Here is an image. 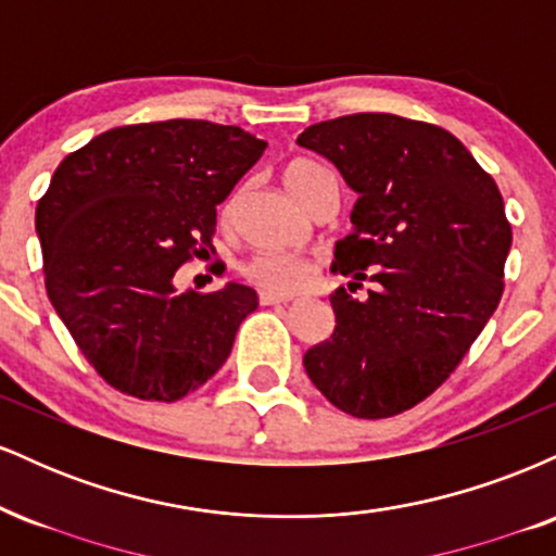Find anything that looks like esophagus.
Wrapping results in <instances>:
<instances>
[{
    "mask_svg": "<svg viewBox=\"0 0 556 556\" xmlns=\"http://www.w3.org/2000/svg\"><path fill=\"white\" fill-rule=\"evenodd\" d=\"M258 303L261 305H290L292 300L285 298V295H277V292H261Z\"/></svg>",
    "mask_w": 556,
    "mask_h": 556,
    "instance_id": "1",
    "label": "esophagus"
}]
</instances>
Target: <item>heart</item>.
Listing matches in <instances>:
<instances>
[{"instance_id": "1", "label": "heart", "mask_w": 556, "mask_h": 556, "mask_svg": "<svg viewBox=\"0 0 556 556\" xmlns=\"http://www.w3.org/2000/svg\"><path fill=\"white\" fill-rule=\"evenodd\" d=\"M327 175V169L318 167L311 159H292L282 172V180L292 195L298 198L300 203L305 201L308 190L314 188L318 177ZM235 201L238 198H229L225 206V216L232 214ZM314 277V269L311 264L300 261L295 256H256L248 261L245 266V279L256 287H264L266 292H277V295H292V292L303 290L305 285Z\"/></svg>"}]
</instances>
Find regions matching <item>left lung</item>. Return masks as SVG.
Masks as SVG:
<instances>
[{
  "label": "left lung",
  "instance_id": "obj_1",
  "mask_svg": "<svg viewBox=\"0 0 556 556\" xmlns=\"http://www.w3.org/2000/svg\"><path fill=\"white\" fill-rule=\"evenodd\" d=\"M358 193L331 271L371 281L366 301L331 295L337 329L305 371L355 418L410 410L450 379L504 292L513 227L494 177L444 127L358 112L305 127Z\"/></svg>",
  "mask_w": 556,
  "mask_h": 556
}]
</instances>
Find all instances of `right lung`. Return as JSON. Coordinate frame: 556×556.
I'll use <instances>...</instances> for the list:
<instances>
[{"mask_svg": "<svg viewBox=\"0 0 556 556\" xmlns=\"http://www.w3.org/2000/svg\"><path fill=\"white\" fill-rule=\"evenodd\" d=\"M235 125L164 119L101 132L62 159L36 206L43 285L96 374L175 402L219 371L251 287L177 295L175 271L214 253L216 206L264 154Z\"/></svg>", "mask_w": 556, "mask_h": 556, "instance_id": "1", "label": "right lung"}]
</instances>
